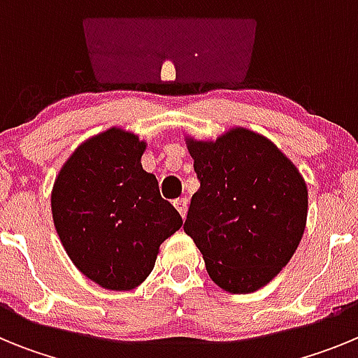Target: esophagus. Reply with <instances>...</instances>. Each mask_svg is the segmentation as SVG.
Segmentation results:
<instances>
[{"mask_svg": "<svg viewBox=\"0 0 358 358\" xmlns=\"http://www.w3.org/2000/svg\"><path fill=\"white\" fill-rule=\"evenodd\" d=\"M173 206H176V210L181 213L182 218H186V213H188V199H177V201L173 202Z\"/></svg>", "mask_w": 358, "mask_h": 358, "instance_id": "obj_1", "label": "esophagus"}]
</instances>
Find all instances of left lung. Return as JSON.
<instances>
[{"mask_svg": "<svg viewBox=\"0 0 358 358\" xmlns=\"http://www.w3.org/2000/svg\"><path fill=\"white\" fill-rule=\"evenodd\" d=\"M185 141L201 181L185 233L220 289L255 292L280 274L301 242L305 179L273 141L245 127H231L217 140Z\"/></svg>", "mask_w": 358, "mask_h": 358, "instance_id": "8db88e82", "label": "left lung"}]
</instances>
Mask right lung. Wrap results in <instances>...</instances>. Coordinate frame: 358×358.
<instances>
[{"label": "right lung", "mask_w": 358, "mask_h": 358, "mask_svg": "<svg viewBox=\"0 0 358 358\" xmlns=\"http://www.w3.org/2000/svg\"><path fill=\"white\" fill-rule=\"evenodd\" d=\"M145 150L140 136L110 127L82 141L53 182L57 235L75 267L107 290L141 285L161 243L182 226L141 166Z\"/></svg>", "instance_id": "1"}]
</instances>
